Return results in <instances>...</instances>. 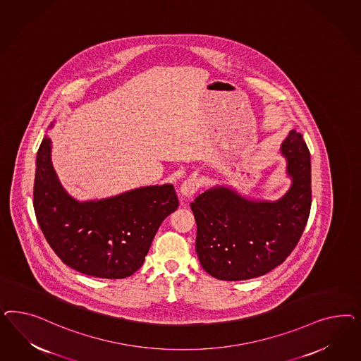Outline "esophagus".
Segmentation results:
<instances>
[{"mask_svg": "<svg viewBox=\"0 0 361 361\" xmlns=\"http://www.w3.org/2000/svg\"><path fill=\"white\" fill-rule=\"evenodd\" d=\"M198 188H200V183H198L196 176H189L180 188L181 196L192 197L196 193Z\"/></svg>", "mask_w": 361, "mask_h": 361, "instance_id": "obj_1", "label": "esophagus"}]
</instances>
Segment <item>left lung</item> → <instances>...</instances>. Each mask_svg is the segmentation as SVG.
I'll use <instances>...</instances> for the list:
<instances>
[{
  "label": "left lung",
  "mask_w": 361,
  "mask_h": 361,
  "mask_svg": "<svg viewBox=\"0 0 361 361\" xmlns=\"http://www.w3.org/2000/svg\"><path fill=\"white\" fill-rule=\"evenodd\" d=\"M291 186L276 201L240 196L230 186L210 188L190 204L202 269L221 281H246L271 271L295 249L311 209V156L302 135L281 145Z\"/></svg>",
  "instance_id": "1"
}]
</instances>
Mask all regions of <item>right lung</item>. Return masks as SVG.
Instances as JSON below:
<instances>
[{
    "mask_svg": "<svg viewBox=\"0 0 361 361\" xmlns=\"http://www.w3.org/2000/svg\"><path fill=\"white\" fill-rule=\"evenodd\" d=\"M35 165L34 210L39 228L61 261L86 275L121 279L137 271L161 222L178 207L172 184L78 201L55 173L47 136Z\"/></svg>",
    "mask_w": 361,
    "mask_h": 361,
    "instance_id": "add662e5",
    "label": "right lung"
}]
</instances>
